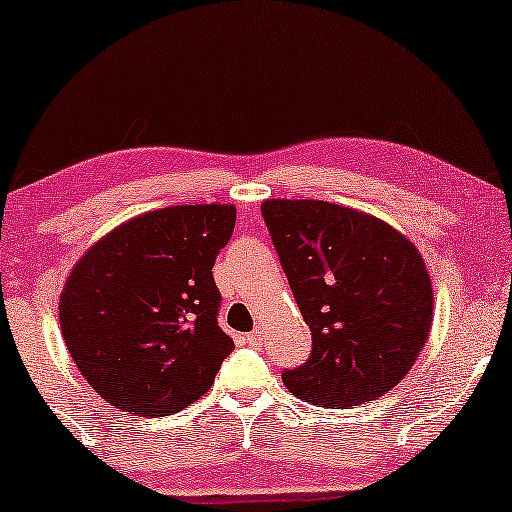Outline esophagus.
<instances>
[{
  "mask_svg": "<svg viewBox=\"0 0 512 512\" xmlns=\"http://www.w3.org/2000/svg\"><path fill=\"white\" fill-rule=\"evenodd\" d=\"M244 343L247 345H251V348H261L263 345V336H261V331H251V334H247L244 336Z\"/></svg>",
  "mask_w": 512,
  "mask_h": 512,
  "instance_id": "esophagus-1",
  "label": "esophagus"
}]
</instances>
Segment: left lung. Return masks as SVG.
<instances>
[{
    "label": "left lung",
    "instance_id": "1",
    "mask_svg": "<svg viewBox=\"0 0 512 512\" xmlns=\"http://www.w3.org/2000/svg\"><path fill=\"white\" fill-rule=\"evenodd\" d=\"M265 225L313 353L282 374L305 402L357 407L409 374L433 327V284L421 251L364 211L322 199H265Z\"/></svg>",
    "mask_w": 512,
    "mask_h": 512
}]
</instances>
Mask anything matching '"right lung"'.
<instances>
[{"instance_id": "add662e5", "label": "right lung", "mask_w": 512, "mask_h": 512, "mask_svg": "<svg viewBox=\"0 0 512 512\" xmlns=\"http://www.w3.org/2000/svg\"><path fill=\"white\" fill-rule=\"evenodd\" d=\"M232 204H178L117 225L65 282L58 320L70 357L112 407L169 416L214 383L235 343L218 327L214 261Z\"/></svg>"}]
</instances>
